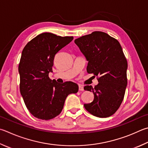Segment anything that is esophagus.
<instances>
[{
  "instance_id": "34e87169",
  "label": "esophagus",
  "mask_w": 148,
  "mask_h": 148,
  "mask_svg": "<svg viewBox=\"0 0 148 148\" xmlns=\"http://www.w3.org/2000/svg\"><path fill=\"white\" fill-rule=\"evenodd\" d=\"M79 90L83 91L84 90V87L82 85H79Z\"/></svg>"
}]
</instances>
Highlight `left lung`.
I'll return each instance as SVG.
<instances>
[{
    "label": "left lung",
    "instance_id": "1",
    "mask_svg": "<svg viewBox=\"0 0 148 148\" xmlns=\"http://www.w3.org/2000/svg\"><path fill=\"white\" fill-rule=\"evenodd\" d=\"M74 42L88 61L87 72L97 77L98 81L94 88L84 87L95 96L91 103L84 104L85 108L95 116H111L122 103L127 84V62L120 42L99 31L80 37Z\"/></svg>",
    "mask_w": 148,
    "mask_h": 148
}]
</instances>
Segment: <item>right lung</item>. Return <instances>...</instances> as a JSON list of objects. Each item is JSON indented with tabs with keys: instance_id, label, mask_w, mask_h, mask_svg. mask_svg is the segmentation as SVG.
Listing matches in <instances>:
<instances>
[{
	"instance_id": "add662e5",
	"label": "right lung",
	"mask_w": 148,
	"mask_h": 148,
	"mask_svg": "<svg viewBox=\"0 0 148 148\" xmlns=\"http://www.w3.org/2000/svg\"><path fill=\"white\" fill-rule=\"evenodd\" d=\"M73 39L46 32L24 48L18 65L20 92L28 110L37 119L48 120L58 116L68 95L78 91L76 83H58L48 76L55 55Z\"/></svg>"
}]
</instances>
